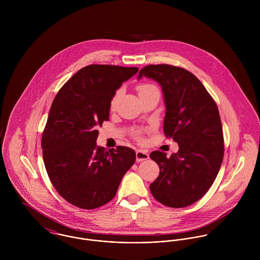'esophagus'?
Listing matches in <instances>:
<instances>
[{"label":"esophagus","mask_w":260,"mask_h":260,"mask_svg":"<svg viewBox=\"0 0 260 260\" xmlns=\"http://www.w3.org/2000/svg\"><path fill=\"white\" fill-rule=\"evenodd\" d=\"M149 158V154L145 150H137L136 151V161L141 162L144 160H147Z\"/></svg>","instance_id":"1"}]
</instances>
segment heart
<instances>
[{
    "label": "heart",
    "instance_id": "obj_1",
    "mask_svg": "<svg viewBox=\"0 0 260 260\" xmlns=\"http://www.w3.org/2000/svg\"><path fill=\"white\" fill-rule=\"evenodd\" d=\"M154 89H157V87H156V86H154V85H152V84H142V85L138 86V92H139V95H140V94H143V93H146V92H149V91H151V90H154ZM119 94H120V91H117V92L115 93V95L113 96V98H112L111 100V103H110L111 108H114V107L116 106V103H117V100H118V96H119ZM136 134L138 135V133H136Z\"/></svg>",
    "mask_w": 260,
    "mask_h": 260
}]
</instances>
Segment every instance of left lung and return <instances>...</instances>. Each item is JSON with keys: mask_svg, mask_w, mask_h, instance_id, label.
<instances>
[{"mask_svg": "<svg viewBox=\"0 0 260 260\" xmlns=\"http://www.w3.org/2000/svg\"><path fill=\"white\" fill-rule=\"evenodd\" d=\"M158 82L165 103L164 134L178 143L170 157L153 151L160 173L150 191L160 203L174 208L198 201L213 184L224 155L222 125L216 103L203 84L183 68L148 65L138 79Z\"/></svg>", "mask_w": 260, "mask_h": 260, "instance_id": "left-lung-1", "label": "left lung"}]
</instances>
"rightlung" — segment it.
Returning a JSON list of instances; mask_svg holds the SVG:
<instances>
[{
	"mask_svg": "<svg viewBox=\"0 0 260 260\" xmlns=\"http://www.w3.org/2000/svg\"><path fill=\"white\" fill-rule=\"evenodd\" d=\"M138 70L86 66L68 80L52 103L42 135L45 167L57 192L79 208L108 203L136 160L133 149L107 150L96 141L97 128L109 120L113 96Z\"/></svg>",
	"mask_w": 260,
	"mask_h": 260,
	"instance_id": "obj_1",
	"label": "right lung"
}]
</instances>
